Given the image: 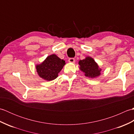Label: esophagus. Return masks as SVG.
Returning a JSON list of instances; mask_svg holds the SVG:
<instances>
[{"instance_id":"obj_1","label":"esophagus","mask_w":134,"mask_h":134,"mask_svg":"<svg viewBox=\"0 0 134 134\" xmlns=\"http://www.w3.org/2000/svg\"><path fill=\"white\" fill-rule=\"evenodd\" d=\"M75 60L74 58H70L69 59V62L70 63H74L75 62Z\"/></svg>"}]
</instances>
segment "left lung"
Instances as JSON below:
<instances>
[{"instance_id":"8db88e82","label":"left lung","mask_w":134,"mask_h":134,"mask_svg":"<svg viewBox=\"0 0 134 134\" xmlns=\"http://www.w3.org/2000/svg\"><path fill=\"white\" fill-rule=\"evenodd\" d=\"M79 69L84 73V75L89 78L94 79L101 75L102 69L92 57L86 56L85 59L78 62Z\"/></svg>"}]
</instances>
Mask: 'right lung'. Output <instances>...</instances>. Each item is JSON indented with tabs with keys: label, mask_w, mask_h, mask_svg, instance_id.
I'll return each mask as SVG.
<instances>
[{
	"label": "right lung",
	"mask_w": 134,
	"mask_h": 134,
	"mask_svg": "<svg viewBox=\"0 0 134 134\" xmlns=\"http://www.w3.org/2000/svg\"><path fill=\"white\" fill-rule=\"evenodd\" d=\"M65 64L64 60L61 59L55 54L49 55L40 64L36 65V71L38 75L44 80L51 81L58 76Z\"/></svg>",
	"instance_id": "right-lung-1"
}]
</instances>
